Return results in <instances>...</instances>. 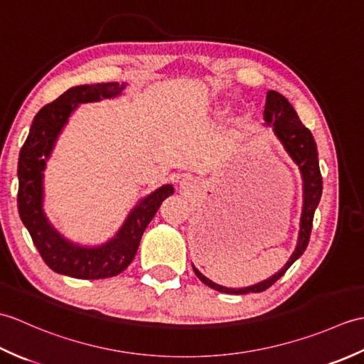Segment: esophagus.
<instances>
[{"label": "esophagus", "instance_id": "34e87169", "mask_svg": "<svg viewBox=\"0 0 364 364\" xmlns=\"http://www.w3.org/2000/svg\"><path fill=\"white\" fill-rule=\"evenodd\" d=\"M191 186V181H189V178H184V180L181 181V188L183 189H188Z\"/></svg>", "mask_w": 364, "mask_h": 364}]
</instances>
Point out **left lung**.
Here are the masks:
<instances>
[{"label":"left lung","mask_w":364,"mask_h":364,"mask_svg":"<svg viewBox=\"0 0 364 364\" xmlns=\"http://www.w3.org/2000/svg\"><path fill=\"white\" fill-rule=\"evenodd\" d=\"M264 120L267 125L274 127V133L277 134L278 139H280V142L284 145L286 151L289 153V156L294 159V162L299 166L301 178H304V213H301V219H300L299 242H297L296 250L292 253L291 259L286 262V266L280 270V272L258 284L249 286V288L233 289V288H225V286L215 284L214 282L208 280L205 275L200 274L194 267V272L200 280H202L206 286H210V288L219 292L249 294V292L266 291L278 280V278L284 275V272L292 266L294 261H296L299 257H301V253L305 252L308 242H310L314 211L316 208H318L321 196H322V176H321L319 159H318V146H316L311 131L301 125L299 115L296 111H294L291 103L275 90H269L266 95Z\"/></svg>","instance_id":"1"}]
</instances>
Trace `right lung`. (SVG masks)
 Returning <instances> with one entry per match:
<instances>
[{
    "label": "right lung",
    "instance_id": "1",
    "mask_svg": "<svg viewBox=\"0 0 364 364\" xmlns=\"http://www.w3.org/2000/svg\"><path fill=\"white\" fill-rule=\"evenodd\" d=\"M123 89L125 84L119 82L90 86L86 84L68 89L36 114L29 134L20 150L17 197L20 218L46 266L58 274L84 280H100L123 272L134 259L144 231L159 210L162 200L173 194L170 184L154 191L129 213L115 237L95 249L65 241L45 218L42 210V172L68 115L80 103L112 98Z\"/></svg>",
    "mask_w": 364,
    "mask_h": 364
}]
</instances>
